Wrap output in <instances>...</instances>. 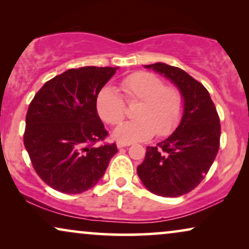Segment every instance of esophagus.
<instances>
[{"instance_id":"1","label":"esophagus","mask_w":249,"mask_h":249,"mask_svg":"<svg viewBox=\"0 0 249 249\" xmlns=\"http://www.w3.org/2000/svg\"><path fill=\"white\" fill-rule=\"evenodd\" d=\"M117 146L119 148L121 147H127V146H130V142H118Z\"/></svg>"}]
</instances>
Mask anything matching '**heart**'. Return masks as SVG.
<instances>
[{"mask_svg": "<svg viewBox=\"0 0 249 249\" xmlns=\"http://www.w3.org/2000/svg\"><path fill=\"white\" fill-rule=\"evenodd\" d=\"M124 101L134 104L136 119L120 124L114 136L124 142L145 141L156 135L165 137L178 127L183 112L181 91L148 71H137L120 81ZM124 98L113 88L105 87L97 95L96 110L107 124L124 120L127 107Z\"/></svg>", "mask_w": 249, "mask_h": 249, "instance_id": "obj_1", "label": "heart"}]
</instances>
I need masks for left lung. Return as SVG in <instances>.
<instances>
[{"instance_id": "left-lung-1", "label": "left lung", "mask_w": 249, "mask_h": 249, "mask_svg": "<svg viewBox=\"0 0 249 249\" xmlns=\"http://www.w3.org/2000/svg\"><path fill=\"white\" fill-rule=\"evenodd\" d=\"M164 74L181 91L183 115L175 132L147 146L137 173L149 192L179 197L202 182L220 147L221 124L209 91L186 71L165 63L146 66Z\"/></svg>"}]
</instances>
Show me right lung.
<instances>
[{"instance_id":"1","label":"right lung","mask_w":249,"mask_h":249,"mask_svg":"<svg viewBox=\"0 0 249 249\" xmlns=\"http://www.w3.org/2000/svg\"><path fill=\"white\" fill-rule=\"evenodd\" d=\"M115 70H67L46 81L30 102L23 144L37 175L57 192L90 189L118 152L115 142H104L108 132L96 110L97 95Z\"/></svg>"}]
</instances>
